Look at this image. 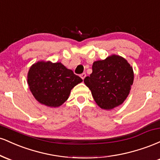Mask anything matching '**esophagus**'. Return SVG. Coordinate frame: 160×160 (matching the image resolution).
I'll list each match as a JSON object with an SVG mask.
<instances>
[{"label": "esophagus", "mask_w": 160, "mask_h": 160, "mask_svg": "<svg viewBox=\"0 0 160 160\" xmlns=\"http://www.w3.org/2000/svg\"><path fill=\"white\" fill-rule=\"evenodd\" d=\"M86 73H82V74H80V78H81L82 79V80H84V78H86Z\"/></svg>", "instance_id": "obj_1"}]
</instances>
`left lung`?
<instances>
[{
  "label": "left lung",
  "mask_w": 160,
  "mask_h": 160,
  "mask_svg": "<svg viewBox=\"0 0 160 160\" xmlns=\"http://www.w3.org/2000/svg\"><path fill=\"white\" fill-rule=\"evenodd\" d=\"M133 80L132 66L122 57L112 55L106 59L93 62L92 73L86 77L84 82L99 107L111 110L123 103Z\"/></svg>",
  "instance_id": "left-lung-1"
}]
</instances>
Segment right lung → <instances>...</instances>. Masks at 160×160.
I'll return each instance as SVG.
<instances>
[{
	"mask_svg": "<svg viewBox=\"0 0 160 160\" xmlns=\"http://www.w3.org/2000/svg\"><path fill=\"white\" fill-rule=\"evenodd\" d=\"M82 80L61 62H38L28 73V83L32 95L40 104L51 108L61 106L71 90Z\"/></svg>",
	"mask_w": 160,
	"mask_h": 160,
	"instance_id": "right-lung-1",
	"label": "right lung"
}]
</instances>
